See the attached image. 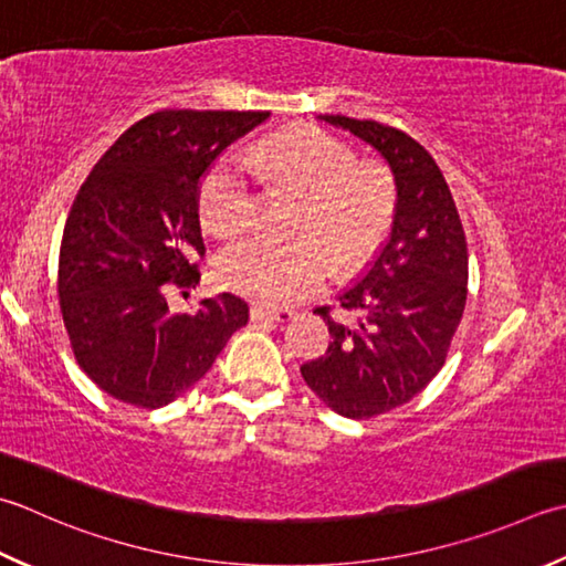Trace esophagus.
Masks as SVG:
<instances>
[{"label":"esophagus","mask_w":566,"mask_h":566,"mask_svg":"<svg viewBox=\"0 0 566 566\" xmlns=\"http://www.w3.org/2000/svg\"><path fill=\"white\" fill-rule=\"evenodd\" d=\"M294 314L290 308H270V306H252L250 318L252 321H290Z\"/></svg>","instance_id":"34e87169"}]
</instances>
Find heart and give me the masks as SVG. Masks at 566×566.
Here are the masks:
<instances>
[{
  "label": "heart",
  "mask_w": 566,
  "mask_h": 566,
  "mask_svg": "<svg viewBox=\"0 0 566 566\" xmlns=\"http://www.w3.org/2000/svg\"><path fill=\"white\" fill-rule=\"evenodd\" d=\"M252 164L312 196L296 242L250 238L218 254L216 276L226 290L264 306H286L318 294L338 268H353L380 245L395 213V184L326 129L304 127L262 139ZM254 186L245 159L220 157L201 181L198 213L218 238L250 226Z\"/></svg>",
  "instance_id": "heart-1"
}]
</instances>
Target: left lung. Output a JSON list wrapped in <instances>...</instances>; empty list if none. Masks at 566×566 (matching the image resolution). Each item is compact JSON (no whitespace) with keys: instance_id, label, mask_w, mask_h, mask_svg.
<instances>
[{"instance_id":"1","label":"left lung","mask_w":566,"mask_h":566,"mask_svg":"<svg viewBox=\"0 0 566 566\" xmlns=\"http://www.w3.org/2000/svg\"><path fill=\"white\" fill-rule=\"evenodd\" d=\"M318 119L378 149L397 188L390 240L338 296L353 316L334 318L331 306H318L334 340L302 365L321 402L340 417L370 419L412 400L444 365L467 306V235L444 174L417 139L375 119Z\"/></svg>"}]
</instances>
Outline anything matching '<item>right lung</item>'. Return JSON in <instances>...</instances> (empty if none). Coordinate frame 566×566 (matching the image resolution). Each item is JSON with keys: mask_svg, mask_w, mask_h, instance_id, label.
Instances as JSON below:
<instances>
[{"mask_svg": "<svg viewBox=\"0 0 566 566\" xmlns=\"http://www.w3.org/2000/svg\"><path fill=\"white\" fill-rule=\"evenodd\" d=\"M270 113L161 109L135 122L77 191L63 228L59 302L73 356L99 390L157 409L193 387L248 324L235 294L169 314L166 290L201 280L198 188Z\"/></svg>", "mask_w": 566, "mask_h": 566, "instance_id": "add662e5", "label": "right lung"}]
</instances>
